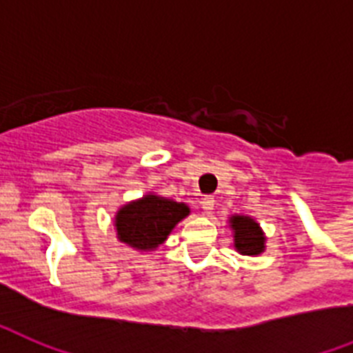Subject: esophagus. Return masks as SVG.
<instances>
[{
	"label": "esophagus",
	"instance_id": "34e87169",
	"mask_svg": "<svg viewBox=\"0 0 353 353\" xmlns=\"http://www.w3.org/2000/svg\"><path fill=\"white\" fill-rule=\"evenodd\" d=\"M214 204H215L214 196H210V195L204 196V199L201 201V206H202V210H204V214L206 215L212 214V212H214Z\"/></svg>",
	"mask_w": 353,
	"mask_h": 353
}]
</instances>
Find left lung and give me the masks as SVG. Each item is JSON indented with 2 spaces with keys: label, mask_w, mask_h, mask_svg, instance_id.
<instances>
[{
  "label": "left lung",
  "mask_w": 353,
  "mask_h": 353,
  "mask_svg": "<svg viewBox=\"0 0 353 353\" xmlns=\"http://www.w3.org/2000/svg\"><path fill=\"white\" fill-rule=\"evenodd\" d=\"M232 228H234V241H236V248L241 254L247 256H256V254L263 252V232L259 228L256 221L243 217V215H236L230 219Z\"/></svg>",
  "instance_id": "left-lung-1"
}]
</instances>
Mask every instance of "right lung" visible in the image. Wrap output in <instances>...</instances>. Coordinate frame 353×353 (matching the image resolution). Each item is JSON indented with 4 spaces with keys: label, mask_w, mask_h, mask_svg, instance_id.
Masks as SVG:
<instances>
[{
    "label": "right lung",
    "mask_w": 353,
    "mask_h": 353,
    "mask_svg": "<svg viewBox=\"0 0 353 353\" xmlns=\"http://www.w3.org/2000/svg\"><path fill=\"white\" fill-rule=\"evenodd\" d=\"M188 214L190 208L185 204L147 195L117 212V236L134 248H157L160 243L165 241L174 225Z\"/></svg>",
    "instance_id": "add662e5"
}]
</instances>
